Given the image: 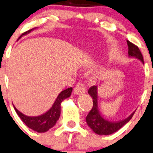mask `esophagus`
<instances>
[{
    "instance_id": "obj_1",
    "label": "esophagus",
    "mask_w": 153,
    "mask_h": 153,
    "mask_svg": "<svg viewBox=\"0 0 153 153\" xmlns=\"http://www.w3.org/2000/svg\"><path fill=\"white\" fill-rule=\"evenodd\" d=\"M86 91V88L85 86L83 85V83H82L81 82H79L78 83H77L76 86H75V89H74V92L75 94H81L85 93Z\"/></svg>"
}]
</instances>
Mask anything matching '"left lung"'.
I'll use <instances>...</instances> for the list:
<instances>
[{
    "label": "left lung",
    "instance_id": "left-lung-1",
    "mask_svg": "<svg viewBox=\"0 0 153 153\" xmlns=\"http://www.w3.org/2000/svg\"><path fill=\"white\" fill-rule=\"evenodd\" d=\"M127 43L128 45V55L131 57H136L140 59L141 62L144 63V59L141 54L140 50L130 41L127 40ZM89 95L92 97L93 105L91 111L88 114L86 118V121L87 125L92 129V131L95 133L99 135H110L115 133L118 130H120L122 127L124 126L127 123L131 120L133 117L135 111L133 112L128 118L125 120H120L117 122H111L105 120L102 116L100 114L97 107V86H92L89 88Z\"/></svg>",
    "mask_w": 153,
    "mask_h": 153
}]
</instances>
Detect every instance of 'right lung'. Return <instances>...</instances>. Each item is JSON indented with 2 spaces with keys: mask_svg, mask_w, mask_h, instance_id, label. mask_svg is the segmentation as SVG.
<instances>
[{
  "mask_svg": "<svg viewBox=\"0 0 153 153\" xmlns=\"http://www.w3.org/2000/svg\"><path fill=\"white\" fill-rule=\"evenodd\" d=\"M30 29L28 31L25 32L22 35L28 33ZM72 88L70 87L67 89H64L60 94L58 95L56 98L55 102L53 103L51 108L48 111L46 112L44 114L38 117H28V116L24 115L21 112L19 111L17 108L14 106V110L17 115L20 117L21 120L23 122L28 128L33 131L38 132V133H44V132L48 131L50 128H53L55 125L57 120L59 119L61 114V102L66 98L69 97L71 95Z\"/></svg>",
  "mask_w": 153,
  "mask_h": 153,
  "instance_id": "right-lung-1",
  "label": "right lung"
}]
</instances>
